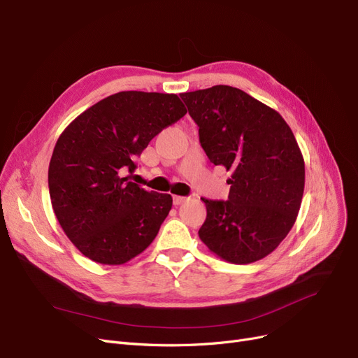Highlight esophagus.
Segmentation results:
<instances>
[{"instance_id":"1","label":"esophagus","mask_w":358,"mask_h":358,"mask_svg":"<svg viewBox=\"0 0 358 358\" xmlns=\"http://www.w3.org/2000/svg\"><path fill=\"white\" fill-rule=\"evenodd\" d=\"M186 201H188V198H186V196H179V195L173 196V203H175V206H180V203H183Z\"/></svg>"}]
</instances>
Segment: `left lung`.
<instances>
[{"mask_svg":"<svg viewBox=\"0 0 358 358\" xmlns=\"http://www.w3.org/2000/svg\"><path fill=\"white\" fill-rule=\"evenodd\" d=\"M211 163L231 170L227 201L206 202L198 234L218 258L250 264L275 250L296 223L304 160L282 116L241 89L182 93Z\"/></svg>","mask_w":358,"mask_h":358,"instance_id":"8db88e82","label":"left lung"}]
</instances>
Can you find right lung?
Returning a JSON list of instances; mask_svg holds the SVG:
<instances>
[{"instance_id": "right-lung-1", "label": "right lung", "mask_w": 358, "mask_h": 358, "mask_svg": "<svg viewBox=\"0 0 358 358\" xmlns=\"http://www.w3.org/2000/svg\"><path fill=\"white\" fill-rule=\"evenodd\" d=\"M185 113L178 94L119 92L62 131L49 163V195L64 233L84 257L122 265L155 241L173 199L147 192L124 175Z\"/></svg>"}]
</instances>
